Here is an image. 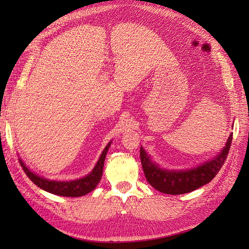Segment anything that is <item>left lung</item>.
Segmentation results:
<instances>
[{"label": "left lung", "instance_id": "8db88e82", "mask_svg": "<svg viewBox=\"0 0 249 249\" xmlns=\"http://www.w3.org/2000/svg\"><path fill=\"white\" fill-rule=\"evenodd\" d=\"M232 141V134L227 139L226 145L212 160L204 161L197 167L182 170H168L153 161L143 146L140 147L141 165L146 181L160 193L168 195H182L190 193L210 183L220 170L228 155Z\"/></svg>", "mask_w": 249, "mask_h": 249}]
</instances>
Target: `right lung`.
I'll use <instances>...</instances> for the list:
<instances>
[{
    "mask_svg": "<svg viewBox=\"0 0 249 249\" xmlns=\"http://www.w3.org/2000/svg\"><path fill=\"white\" fill-rule=\"evenodd\" d=\"M111 142L112 141H110L109 143L106 145L103 153L100 154L98 161L96 162V165H95L91 172L81 178L71 179V181H53V179L40 177L38 174H36L35 172L30 170V169L25 166V163L22 161L21 158H19V161L26 176H28L31 181L35 185H37L39 188L44 189L50 194L63 196V197H81V196L91 193L92 190L96 188L100 178H102L105 158L111 145Z\"/></svg>",
    "mask_w": 249,
    "mask_h": 249,
    "instance_id": "obj_1",
    "label": "right lung"
}]
</instances>
